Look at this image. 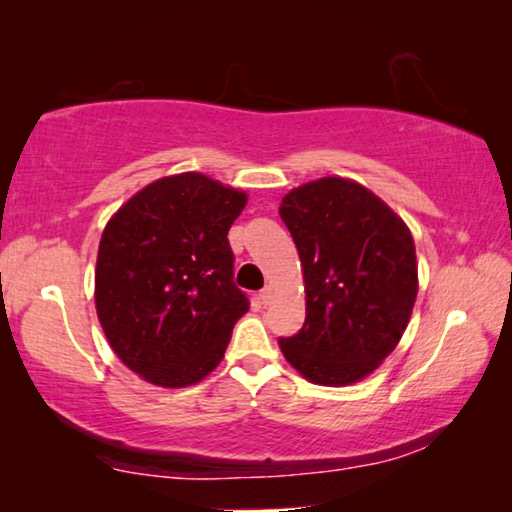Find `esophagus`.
<instances>
[{
  "label": "esophagus",
  "mask_w": 512,
  "mask_h": 512,
  "mask_svg": "<svg viewBox=\"0 0 512 512\" xmlns=\"http://www.w3.org/2000/svg\"><path fill=\"white\" fill-rule=\"evenodd\" d=\"M259 300H262V305H268V302H271V289H262L259 291Z\"/></svg>",
  "instance_id": "esophagus-1"
}]
</instances>
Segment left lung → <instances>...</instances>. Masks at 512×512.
I'll use <instances>...</instances> for the list:
<instances>
[{
    "mask_svg": "<svg viewBox=\"0 0 512 512\" xmlns=\"http://www.w3.org/2000/svg\"><path fill=\"white\" fill-rule=\"evenodd\" d=\"M280 216L298 248L307 316L280 339L302 377L348 386L368 377L400 343L418 296L415 244L381 198L339 176L282 198Z\"/></svg>",
    "mask_w": 512,
    "mask_h": 512,
    "instance_id": "8db88e82",
    "label": "left lung"
}]
</instances>
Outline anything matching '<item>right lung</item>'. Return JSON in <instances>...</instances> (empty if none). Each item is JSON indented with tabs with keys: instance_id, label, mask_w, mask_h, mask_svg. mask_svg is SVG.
Returning <instances> with one entry per match:
<instances>
[{
	"instance_id": "add662e5",
	"label": "right lung",
	"mask_w": 512,
	"mask_h": 512,
	"mask_svg": "<svg viewBox=\"0 0 512 512\" xmlns=\"http://www.w3.org/2000/svg\"><path fill=\"white\" fill-rule=\"evenodd\" d=\"M246 194L203 173L146 185L101 235L94 302L110 348L164 388L219 366L250 302L235 280L228 230Z\"/></svg>"
}]
</instances>
